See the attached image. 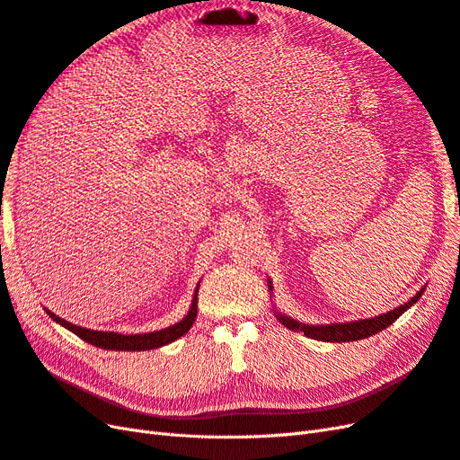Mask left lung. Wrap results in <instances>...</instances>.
Instances as JSON below:
<instances>
[{
    "label": "left lung",
    "mask_w": 460,
    "mask_h": 460,
    "mask_svg": "<svg viewBox=\"0 0 460 460\" xmlns=\"http://www.w3.org/2000/svg\"><path fill=\"white\" fill-rule=\"evenodd\" d=\"M271 288V285H270ZM424 291L416 293L409 303H404L402 306L391 310L384 316L377 318H370V320H360V322H350V323H333V325H306V323H298L296 320H291L287 316H281L278 314L279 322L288 327L293 332H305L306 337L316 339V341H330V343H347V341H358V339H366L370 335H376L382 330H385L387 325H391L399 316L409 310L412 305H416V300L422 296Z\"/></svg>",
    "instance_id": "obj_1"
}]
</instances>
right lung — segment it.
<instances>
[{"instance_id":"1","label":"right lung","mask_w":460,"mask_h":460,"mask_svg":"<svg viewBox=\"0 0 460 460\" xmlns=\"http://www.w3.org/2000/svg\"><path fill=\"white\" fill-rule=\"evenodd\" d=\"M199 287H196V293L192 298V306L189 310V314L182 318L179 323L169 325L165 330L160 332H152V333H137V335H121V333H113V332H94V330H84L81 325H75L67 320H63L59 316H56L54 312H49V318H54L58 323H61L63 327H67L69 332H73L75 335L81 337L86 343L100 347V349H110V350H150V349H157L173 343L175 339H179L181 335H185L194 320L196 314H199Z\"/></svg>"}]
</instances>
